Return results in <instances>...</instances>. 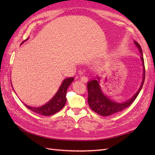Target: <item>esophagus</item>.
Listing matches in <instances>:
<instances>
[{"label":"esophagus","instance_id":"esophagus-1","mask_svg":"<svg viewBox=\"0 0 155 155\" xmlns=\"http://www.w3.org/2000/svg\"><path fill=\"white\" fill-rule=\"evenodd\" d=\"M81 81L83 83H87L88 81V78L85 76H83L81 78Z\"/></svg>","mask_w":155,"mask_h":155}]
</instances>
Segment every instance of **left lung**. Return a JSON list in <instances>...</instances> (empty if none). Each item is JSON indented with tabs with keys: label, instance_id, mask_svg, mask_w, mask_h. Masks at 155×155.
<instances>
[{
	"label": "left lung",
	"instance_id": "left-lung-1",
	"mask_svg": "<svg viewBox=\"0 0 155 155\" xmlns=\"http://www.w3.org/2000/svg\"><path fill=\"white\" fill-rule=\"evenodd\" d=\"M134 44L137 46V48L139 49L140 54L142 55V57L140 58L142 61L143 67V80L140 86V88L137 92L129 99L127 100L124 103H117L114 101L111 100L109 97H107L103 93L100 85L99 84V78H97V80L96 79H93L92 81H90L87 83V89H88V105L91 109L96 112L97 114H100L102 116H107L111 114H113L122 111L124 109H126L127 107H129L133 102L135 100L136 98L139 94L140 91L142 90L143 87L144 80H145V65H144V61L142 54V50L140 45L134 41Z\"/></svg>",
	"mask_w": 155,
	"mask_h": 155
}]
</instances>
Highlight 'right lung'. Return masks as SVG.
<instances>
[{"label":"right lung","mask_w":155,"mask_h":155,"mask_svg":"<svg viewBox=\"0 0 155 155\" xmlns=\"http://www.w3.org/2000/svg\"><path fill=\"white\" fill-rule=\"evenodd\" d=\"M26 39V40H27ZM26 41V40H25ZM24 43L22 42L21 44ZM74 81V78H68L63 80L59 90L55 96L45 105L40 107H33L28 105L25 106L35 113L44 116H51L61 110L67 101V91L70 84Z\"/></svg>","instance_id":"obj_1"}]
</instances>
